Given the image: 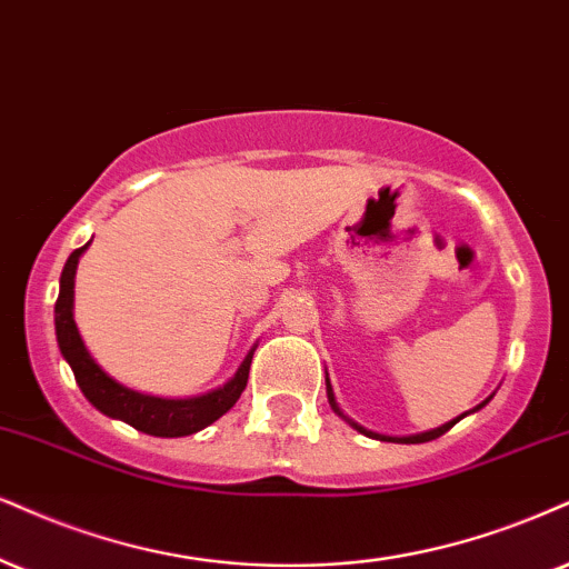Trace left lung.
Wrapping results in <instances>:
<instances>
[{
    "instance_id": "1",
    "label": "left lung",
    "mask_w": 569,
    "mask_h": 569,
    "mask_svg": "<svg viewBox=\"0 0 569 569\" xmlns=\"http://www.w3.org/2000/svg\"><path fill=\"white\" fill-rule=\"evenodd\" d=\"M327 398H329V403H332V409L338 411L340 417H342V411L338 409V403H335V392H332V385H329V380H327ZM482 406H486V403H480L478 409H482ZM461 417H465V413H461ZM461 417H459V419H461ZM459 419H453V422H448V425H443V427H438V430H430V432H422V435H411V438H382V435H375V432L363 430V427H359L356 422H350V419H348V422L353 425L356 430H359V432L369 435V438H380V440H401V443H427V440H435V438H440V435H446L448 430H451V427H453L456 422H459Z\"/></svg>"
}]
</instances>
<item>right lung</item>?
<instances>
[{"label": "right lung", "mask_w": 569, "mask_h": 569, "mask_svg": "<svg viewBox=\"0 0 569 569\" xmlns=\"http://www.w3.org/2000/svg\"><path fill=\"white\" fill-rule=\"evenodd\" d=\"M87 248L89 242L70 252L66 269H62L60 296L58 303H54V329H58L60 353L66 356L70 369H73L76 382H79L83 396L89 398V403L102 413H108V417L121 419V422L131 425L134 430L156 435V438H181V435H192L202 430V427L213 425L242 396L250 375L252 350L248 353V359L242 361V367L237 369V375L223 388L200 398L171 401V398L142 396V392L118 385L113 377L104 375L100 363L91 359L73 321V277L81 252Z\"/></svg>", "instance_id": "1"}]
</instances>
